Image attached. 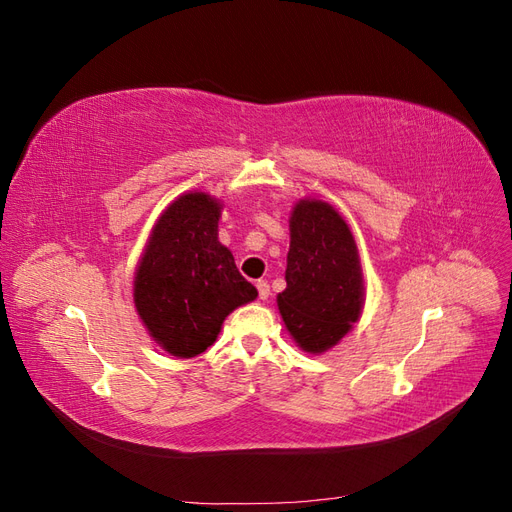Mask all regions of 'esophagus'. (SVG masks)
<instances>
[{
	"label": "esophagus",
	"instance_id": "1",
	"mask_svg": "<svg viewBox=\"0 0 512 512\" xmlns=\"http://www.w3.org/2000/svg\"><path fill=\"white\" fill-rule=\"evenodd\" d=\"M256 288H258V297L265 301V299H269V294H271V288H269V284L265 282V280H258L256 282Z\"/></svg>",
	"mask_w": 512,
	"mask_h": 512
}]
</instances>
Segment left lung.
<instances>
[{"instance_id":"8db88e82","label":"left lung","mask_w":512,"mask_h":512,"mask_svg":"<svg viewBox=\"0 0 512 512\" xmlns=\"http://www.w3.org/2000/svg\"><path fill=\"white\" fill-rule=\"evenodd\" d=\"M365 305L363 269L354 235L335 207L301 198L290 213L286 290L277 309L303 352L322 354L342 342Z\"/></svg>"}]
</instances>
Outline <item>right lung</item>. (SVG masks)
I'll return each mask as SVG.
<instances>
[{
    "mask_svg": "<svg viewBox=\"0 0 512 512\" xmlns=\"http://www.w3.org/2000/svg\"><path fill=\"white\" fill-rule=\"evenodd\" d=\"M222 203L177 196L153 224L134 273V307L162 350L192 359L218 339L230 312L258 297L218 239Z\"/></svg>",
    "mask_w": 512,
    "mask_h": 512,
    "instance_id": "1",
    "label": "right lung"
}]
</instances>
